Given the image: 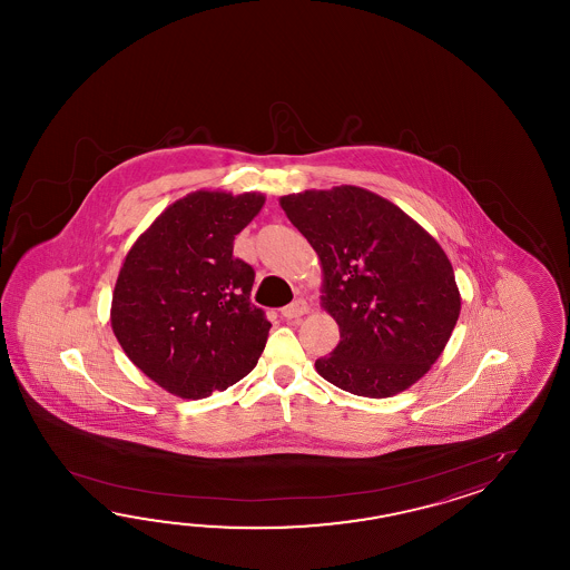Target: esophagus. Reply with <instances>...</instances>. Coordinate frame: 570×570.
Segmentation results:
<instances>
[{
	"mask_svg": "<svg viewBox=\"0 0 570 570\" xmlns=\"http://www.w3.org/2000/svg\"><path fill=\"white\" fill-rule=\"evenodd\" d=\"M305 314H307V303L303 302V299H295V302L285 305V307L281 309V315H283L285 320H297V317H302V315Z\"/></svg>",
	"mask_w": 570,
	"mask_h": 570,
	"instance_id": "esophagus-1",
	"label": "esophagus"
}]
</instances>
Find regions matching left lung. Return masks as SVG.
Here are the masks:
<instances>
[{
	"label": "left lung",
	"instance_id": "obj_1",
	"mask_svg": "<svg viewBox=\"0 0 570 570\" xmlns=\"http://www.w3.org/2000/svg\"><path fill=\"white\" fill-rule=\"evenodd\" d=\"M279 204L320 256L322 307L340 327L338 346L315 371L373 400L412 387L461 314L446 253L403 209L363 187L285 195Z\"/></svg>",
	"mask_w": 570,
	"mask_h": 570
}]
</instances>
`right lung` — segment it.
Returning <instances> with one entry per match:
<instances>
[{
    "mask_svg": "<svg viewBox=\"0 0 570 570\" xmlns=\"http://www.w3.org/2000/svg\"><path fill=\"white\" fill-rule=\"evenodd\" d=\"M265 195L195 191L140 234L111 297V330L146 376L202 400L248 375L271 322L250 303L255 268L232 255L234 236Z\"/></svg>",
    "mask_w": 570,
    "mask_h": 570,
    "instance_id": "1",
    "label": "right lung"
}]
</instances>
